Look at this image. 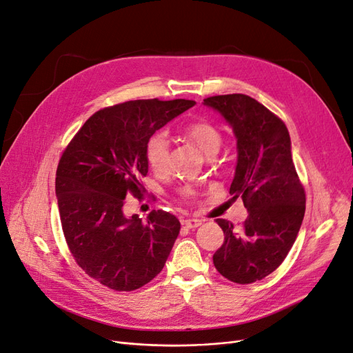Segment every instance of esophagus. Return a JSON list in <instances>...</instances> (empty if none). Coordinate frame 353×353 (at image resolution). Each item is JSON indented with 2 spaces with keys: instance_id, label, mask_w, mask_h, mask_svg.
Listing matches in <instances>:
<instances>
[{
  "instance_id": "obj_1",
  "label": "esophagus",
  "mask_w": 353,
  "mask_h": 353,
  "mask_svg": "<svg viewBox=\"0 0 353 353\" xmlns=\"http://www.w3.org/2000/svg\"><path fill=\"white\" fill-rule=\"evenodd\" d=\"M184 225L187 228H197V227L201 225V221L200 219H194V218H190V219L184 221Z\"/></svg>"
}]
</instances>
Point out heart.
<instances>
[{"label": "heart", "instance_id": "heart-1", "mask_svg": "<svg viewBox=\"0 0 353 353\" xmlns=\"http://www.w3.org/2000/svg\"><path fill=\"white\" fill-rule=\"evenodd\" d=\"M188 140L196 144L200 150L213 156L216 154L222 144V137L218 128L206 121L193 122L185 126L184 130ZM145 160L148 166L153 169L156 174H165L169 168V141L163 132L154 134L145 145ZM185 196H193V191L190 188L184 190Z\"/></svg>", "mask_w": 353, "mask_h": 353}]
</instances>
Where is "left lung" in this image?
Returning a JSON list of instances; mask_svg holds the SVG:
<instances>
[{
    "mask_svg": "<svg viewBox=\"0 0 353 353\" xmlns=\"http://www.w3.org/2000/svg\"><path fill=\"white\" fill-rule=\"evenodd\" d=\"M203 104L216 110L236 135L237 165L230 194L241 197L249 212L239 228L216 219L225 239L213 254V265L230 281L250 284L274 272L290 252L305 216V190L280 117L244 94L215 95Z\"/></svg>",
    "mask_w": 353,
    "mask_h": 353,
    "instance_id": "8db88e82",
    "label": "left lung"
}]
</instances>
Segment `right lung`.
Wrapping results in <instances>:
<instances>
[{"label":"right lung","instance_id":"1","mask_svg":"<svg viewBox=\"0 0 353 353\" xmlns=\"http://www.w3.org/2000/svg\"><path fill=\"white\" fill-rule=\"evenodd\" d=\"M193 100H135L95 112L73 137L57 166L60 221L74 261L117 292L143 287L163 270L181 223L163 210L145 221L125 213L148 172L145 145Z\"/></svg>","mask_w":353,"mask_h":353}]
</instances>
